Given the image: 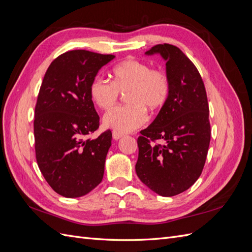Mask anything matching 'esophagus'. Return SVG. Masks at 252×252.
Instances as JSON below:
<instances>
[{
  "mask_svg": "<svg viewBox=\"0 0 252 252\" xmlns=\"http://www.w3.org/2000/svg\"><path fill=\"white\" fill-rule=\"evenodd\" d=\"M112 136H113L114 140H120L121 138H123L124 134L119 132V131H117V130H113V131H112Z\"/></svg>",
  "mask_w": 252,
  "mask_h": 252,
  "instance_id": "obj_1",
  "label": "esophagus"
}]
</instances>
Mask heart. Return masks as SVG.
<instances>
[{"instance_id":"obj_1","label":"heart","mask_w":252,"mask_h":252,"mask_svg":"<svg viewBox=\"0 0 252 252\" xmlns=\"http://www.w3.org/2000/svg\"><path fill=\"white\" fill-rule=\"evenodd\" d=\"M112 83L95 77L90 83L89 95L97 107L109 109L118 101L121 93L126 94L129 103L117 106L105 113L103 123L119 132H130L147 121V111L158 112L170 95V81L162 70L135 59H127L111 70Z\"/></svg>"}]
</instances>
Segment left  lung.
<instances>
[{
	"label": "left lung",
	"mask_w": 252,
	"mask_h": 252,
	"mask_svg": "<svg viewBox=\"0 0 252 252\" xmlns=\"http://www.w3.org/2000/svg\"><path fill=\"white\" fill-rule=\"evenodd\" d=\"M145 53L166 61L171 89L155 121L141 131L135 171L152 191L173 196L191 187L203 171L211 134L207 94L200 72L177 46L158 44Z\"/></svg>",
	"instance_id": "obj_1"
}]
</instances>
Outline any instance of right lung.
<instances>
[{
    "label": "right lung",
    "instance_id": "add662e5",
    "mask_svg": "<svg viewBox=\"0 0 252 252\" xmlns=\"http://www.w3.org/2000/svg\"><path fill=\"white\" fill-rule=\"evenodd\" d=\"M113 59L88 50L67 51L44 75L34 111L35 158L49 186L65 197L85 195L103 180L112 133L85 138L100 126L89 86Z\"/></svg>",
    "mask_w": 252,
    "mask_h": 252
}]
</instances>
